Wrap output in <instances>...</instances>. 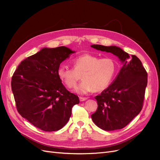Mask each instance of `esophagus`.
Returning <instances> with one entry per match:
<instances>
[{
    "label": "esophagus",
    "instance_id": "34e87169",
    "mask_svg": "<svg viewBox=\"0 0 160 160\" xmlns=\"http://www.w3.org/2000/svg\"><path fill=\"white\" fill-rule=\"evenodd\" d=\"M80 99V102H84V101H86V99H88V98H84V97H80L79 98Z\"/></svg>",
    "mask_w": 160,
    "mask_h": 160
}]
</instances>
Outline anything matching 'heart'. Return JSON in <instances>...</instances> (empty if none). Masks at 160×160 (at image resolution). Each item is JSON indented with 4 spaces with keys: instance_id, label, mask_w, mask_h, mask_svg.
I'll return each instance as SVG.
<instances>
[{
    "instance_id": "obj_1",
    "label": "heart",
    "mask_w": 160,
    "mask_h": 160,
    "mask_svg": "<svg viewBox=\"0 0 160 160\" xmlns=\"http://www.w3.org/2000/svg\"><path fill=\"white\" fill-rule=\"evenodd\" d=\"M72 64L74 68L61 65L57 70V75L68 88H74L82 77L83 80L74 89V92L80 95L92 90L102 91L108 88L115 78L117 68L113 59H99L90 54L75 57Z\"/></svg>"
}]
</instances>
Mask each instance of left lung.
Listing matches in <instances>:
<instances>
[{"label":"left lung","instance_id":"left-lung-1","mask_svg":"<svg viewBox=\"0 0 160 160\" xmlns=\"http://www.w3.org/2000/svg\"><path fill=\"white\" fill-rule=\"evenodd\" d=\"M93 48L111 52L119 58L122 68L115 80L95 97L98 109L92 115L93 122L104 131H115L127 126L142 108L148 74L140 59L130 56L120 47L92 45Z\"/></svg>","mask_w":160,"mask_h":160}]
</instances>
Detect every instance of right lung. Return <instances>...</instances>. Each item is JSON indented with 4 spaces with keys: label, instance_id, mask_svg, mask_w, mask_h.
<instances>
[{
    "label": "right lung",
    "instance_id": "obj_1",
    "mask_svg": "<svg viewBox=\"0 0 160 160\" xmlns=\"http://www.w3.org/2000/svg\"><path fill=\"white\" fill-rule=\"evenodd\" d=\"M75 52L67 47L44 48L24 59L12 78L11 87L21 116L44 131H57L68 121L79 98L57 75L60 64Z\"/></svg>",
    "mask_w": 160,
    "mask_h": 160
}]
</instances>
